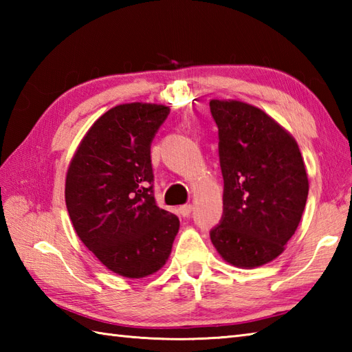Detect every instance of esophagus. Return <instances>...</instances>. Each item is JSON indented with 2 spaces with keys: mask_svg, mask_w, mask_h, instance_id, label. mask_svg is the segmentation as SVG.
I'll use <instances>...</instances> for the list:
<instances>
[{
  "mask_svg": "<svg viewBox=\"0 0 352 352\" xmlns=\"http://www.w3.org/2000/svg\"><path fill=\"white\" fill-rule=\"evenodd\" d=\"M178 210H180V214L182 216H184V218H188V216L192 213V210H193V206L192 204H184V206H182L180 208H178Z\"/></svg>",
  "mask_w": 352,
  "mask_h": 352,
  "instance_id": "esophagus-1",
  "label": "esophagus"
}]
</instances>
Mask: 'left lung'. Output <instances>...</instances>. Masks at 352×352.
I'll use <instances>...</instances> for the list:
<instances>
[{
    "mask_svg": "<svg viewBox=\"0 0 352 352\" xmlns=\"http://www.w3.org/2000/svg\"><path fill=\"white\" fill-rule=\"evenodd\" d=\"M219 130L223 214L210 231L227 263L252 269L286 250L300 226L309 178L295 138L248 102L212 100Z\"/></svg>",
    "mask_w": 352,
    "mask_h": 352,
    "instance_id": "1",
    "label": "left lung"
}]
</instances>
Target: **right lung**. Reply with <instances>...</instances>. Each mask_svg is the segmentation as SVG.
Masks as SVG:
<instances>
[{
    "label": "right lung",
    "instance_id": "right-lung-1",
    "mask_svg": "<svg viewBox=\"0 0 352 352\" xmlns=\"http://www.w3.org/2000/svg\"><path fill=\"white\" fill-rule=\"evenodd\" d=\"M169 115L163 104H119L100 116L66 172L65 201L80 241L126 278L164 266L180 228L155 204L151 142Z\"/></svg>",
    "mask_w": 352,
    "mask_h": 352
}]
</instances>
